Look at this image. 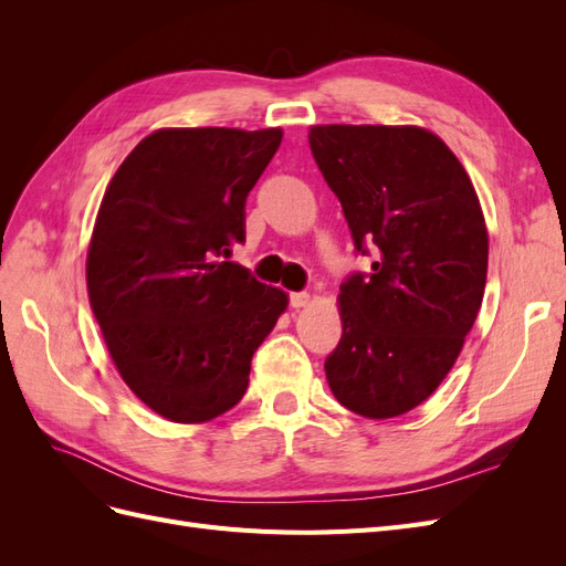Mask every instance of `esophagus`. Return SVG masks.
Returning a JSON list of instances; mask_svg holds the SVG:
<instances>
[{
  "instance_id": "obj_1",
  "label": "esophagus",
  "mask_w": 566,
  "mask_h": 566,
  "mask_svg": "<svg viewBox=\"0 0 566 566\" xmlns=\"http://www.w3.org/2000/svg\"><path fill=\"white\" fill-rule=\"evenodd\" d=\"M310 293H290V306H293V310H300V306H306L310 304Z\"/></svg>"
}]
</instances>
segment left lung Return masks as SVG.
Returning a JSON list of instances; mask_svg holds the SVG:
<instances>
[{"label": "left lung", "instance_id": "8db88e82", "mask_svg": "<svg viewBox=\"0 0 566 566\" xmlns=\"http://www.w3.org/2000/svg\"><path fill=\"white\" fill-rule=\"evenodd\" d=\"M310 146L356 252L373 254L370 271L339 285L328 385L358 416H403L447 378L482 306V208L458 158L427 129L323 125Z\"/></svg>", "mask_w": 566, "mask_h": 566}]
</instances>
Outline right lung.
Listing matches in <instances>:
<instances>
[{
    "instance_id": "1",
    "label": "right lung",
    "mask_w": 566,
    "mask_h": 566,
    "mask_svg": "<svg viewBox=\"0 0 566 566\" xmlns=\"http://www.w3.org/2000/svg\"><path fill=\"white\" fill-rule=\"evenodd\" d=\"M281 129H160L101 200L87 290L127 387L172 422L227 413L287 295L227 262L245 241V200Z\"/></svg>"
}]
</instances>
